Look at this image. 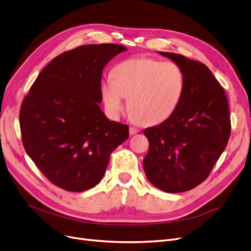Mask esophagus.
Instances as JSON below:
<instances>
[{"instance_id":"1","label":"esophagus","mask_w":251,"mask_h":251,"mask_svg":"<svg viewBox=\"0 0 251 251\" xmlns=\"http://www.w3.org/2000/svg\"><path fill=\"white\" fill-rule=\"evenodd\" d=\"M138 131H140V129L136 128V127L131 126L130 128H129V133H130V135H134V134H136Z\"/></svg>"}]
</instances>
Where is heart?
<instances>
[{"label": "heart", "mask_w": 251, "mask_h": 251, "mask_svg": "<svg viewBox=\"0 0 251 251\" xmlns=\"http://www.w3.org/2000/svg\"><path fill=\"white\" fill-rule=\"evenodd\" d=\"M184 85V73L176 63L134 58L116 65L111 77L101 80L100 95L110 119H119L127 98L128 109L134 118L155 125L174 114Z\"/></svg>", "instance_id": "heart-1"}]
</instances>
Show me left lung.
Listing matches in <instances>:
<instances>
[{"mask_svg": "<svg viewBox=\"0 0 251 251\" xmlns=\"http://www.w3.org/2000/svg\"><path fill=\"white\" fill-rule=\"evenodd\" d=\"M158 53L179 65L185 85L174 114L144 130L149 151L143 165L155 187L184 192L207 179L226 149L230 134L228 102L205 64L174 52Z\"/></svg>", "mask_w": 251, "mask_h": 251, "instance_id": "1", "label": "left lung"}]
</instances>
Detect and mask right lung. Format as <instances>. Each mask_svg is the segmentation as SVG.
Wrapping results in <instances>:
<instances>
[{
    "label": "right lung",
    "instance_id": "obj_1",
    "mask_svg": "<svg viewBox=\"0 0 251 251\" xmlns=\"http://www.w3.org/2000/svg\"><path fill=\"white\" fill-rule=\"evenodd\" d=\"M127 49L88 44L50 61L22 104L20 125L26 154L55 186L81 192L101 181L109 156L129 136L127 125L99 107L105 65Z\"/></svg>",
    "mask_w": 251,
    "mask_h": 251
}]
</instances>
